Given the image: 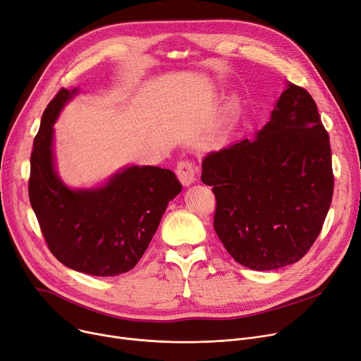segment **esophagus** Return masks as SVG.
I'll use <instances>...</instances> for the list:
<instances>
[{
  "mask_svg": "<svg viewBox=\"0 0 361 361\" xmlns=\"http://www.w3.org/2000/svg\"><path fill=\"white\" fill-rule=\"evenodd\" d=\"M177 176L181 184L184 185H190L196 181V166L192 161H180L177 164Z\"/></svg>",
  "mask_w": 361,
  "mask_h": 361,
  "instance_id": "obj_1",
  "label": "esophagus"
}]
</instances>
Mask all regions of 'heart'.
<instances>
[{
    "mask_svg": "<svg viewBox=\"0 0 361 361\" xmlns=\"http://www.w3.org/2000/svg\"><path fill=\"white\" fill-rule=\"evenodd\" d=\"M235 109H237V104H233V105L228 108V118H226V120H230V117H233V116H234Z\"/></svg>",
    "mask_w": 361,
    "mask_h": 361,
    "instance_id": "1",
    "label": "heart"
}]
</instances>
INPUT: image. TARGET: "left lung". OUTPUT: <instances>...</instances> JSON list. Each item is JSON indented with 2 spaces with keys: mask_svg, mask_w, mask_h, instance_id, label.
I'll return each mask as SVG.
<instances>
[{
  "mask_svg": "<svg viewBox=\"0 0 361 361\" xmlns=\"http://www.w3.org/2000/svg\"><path fill=\"white\" fill-rule=\"evenodd\" d=\"M202 181L216 197L215 233L240 264L271 271L298 262L334 193L329 136L310 93L288 83L253 140L207 154Z\"/></svg>",
  "mask_w": 361,
  "mask_h": 361,
  "instance_id": "left-lung-1",
  "label": "left lung"
}]
</instances>
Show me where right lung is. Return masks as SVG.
I'll return each instance as SVG.
<instances>
[{"label": "right lung", "instance_id": "right-lung-1", "mask_svg": "<svg viewBox=\"0 0 361 361\" xmlns=\"http://www.w3.org/2000/svg\"><path fill=\"white\" fill-rule=\"evenodd\" d=\"M78 92L61 89L42 114L30 155L29 199L51 253L63 264L117 276L136 267L183 187L173 171L139 165L94 188L66 185L55 171L54 123Z\"/></svg>", "mask_w": 361, "mask_h": 361}]
</instances>
